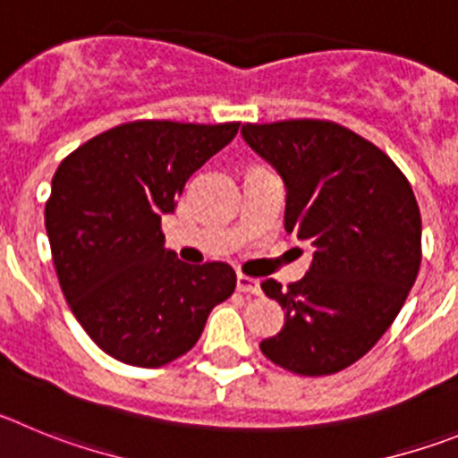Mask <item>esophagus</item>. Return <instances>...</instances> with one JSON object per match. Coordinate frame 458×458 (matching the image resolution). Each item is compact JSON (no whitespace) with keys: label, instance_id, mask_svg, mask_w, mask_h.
Returning <instances> with one entry per match:
<instances>
[{"label":"esophagus","instance_id":"esophagus-1","mask_svg":"<svg viewBox=\"0 0 458 458\" xmlns=\"http://www.w3.org/2000/svg\"><path fill=\"white\" fill-rule=\"evenodd\" d=\"M237 290L239 292H244V294H259V280L250 278V276H244V274H239L237 276Z\"/></svg>","mask_w":458,"mask_h":458}]
</instances>
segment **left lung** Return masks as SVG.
<instances>
[{
  "mask_svg": "<svg viewBox=\"0 0 458 458\" xmlns=\"http://www.w3.org/2000/svg\"><path fill=\"white\" fill-rule=\"evenodd\" d=\"M242 137L283 178L287 233L315 246L299 283H262L285 327L259 349L303 377L340 372L381 340L418 278L413 189L386 152L337 123H246Z\"/></svg>",
  "mask_w": 458,
  "mask_h": 458,
  "instance_id": "obj_1",
  "label": "left lung"
}]
</instances>
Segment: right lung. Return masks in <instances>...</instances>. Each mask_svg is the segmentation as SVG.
I'll use <instances>...</instances> for the list:
<instances>
[{"label":"right lung","instance_id":"1","mask_svg":"<svg viewBox=\"0 0 458 458\" xmlns=\"http://www.w3.org/2000/svg\"><path fill=\"white\" fill-rule=\"evenodd\" d=\"M237 130L239 123H125L56 168L45 228L59 285L81 328L111 358L134 368L175 360L234 292L230 265L191 267L164 249L162 216Z\"/></svg>","mask_w":458,"mask_h":458}]
</instances>
